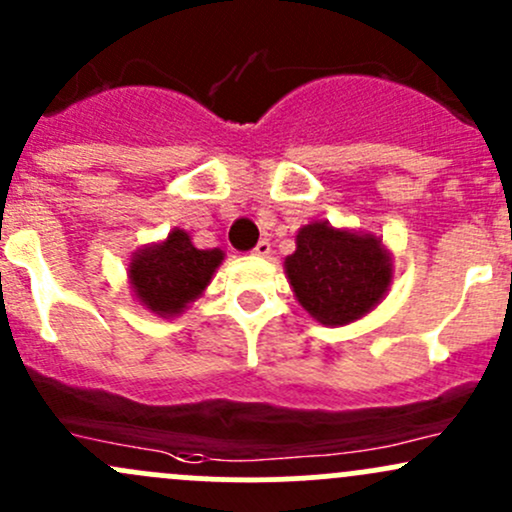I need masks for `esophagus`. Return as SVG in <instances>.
<instances>
[{
	"instance_id": "obj_1",
	"label": "esophagus",
	"mask_w": 512,
	"mask_h": 512,
	"mask_svg": "<svg viewBox=\"0 0 512 512\" xmlns=\"http://www.w3.org/2000/svg\"><path fill=\"white\" fill-rule=\"evenodd\" d=\"M272 252V245H270V240H260L255 245V250H252V255H257V257H267Z\"/></svg>"
}]
</instances>
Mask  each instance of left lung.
I'll return each mask as SVG.
<instances>
[{
    "mask_svg": "<svg viewBox=\"0 0 512 512\" xmlns=\"http://www.w3.org/2000/svg\"><path fill=\"white\" fill-rule=\"evenodd\" d=\"M294 297L316 321L346 326L380 304L392 282V257L383 240L351 233L326 220L304 225L297 250L284 260Z\"/></svg>",
    "mask_w": 512,
    "mask_h": 512,
    "instance_id": "left-lung-1",
    "label": "left lung"
}]
</instances>
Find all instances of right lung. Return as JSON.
<instances>
[{"mask_svg": "<svg viewBox=\"0 0 512 512\" xmlns=\"http://www.w3.org/2000/svg\"><path fill=\"white\" fill-rule=\"evenodd\" d=\"M223 257L218 247L198 250L186 230L174 228L166 240L134 252L129 262V284L139 304L169 319L201 297Z\"/></svg>", "mask_w": 512, "mask_h": 512, "instance_id": "add662e5", "label": "right lung"}]
</instances>
